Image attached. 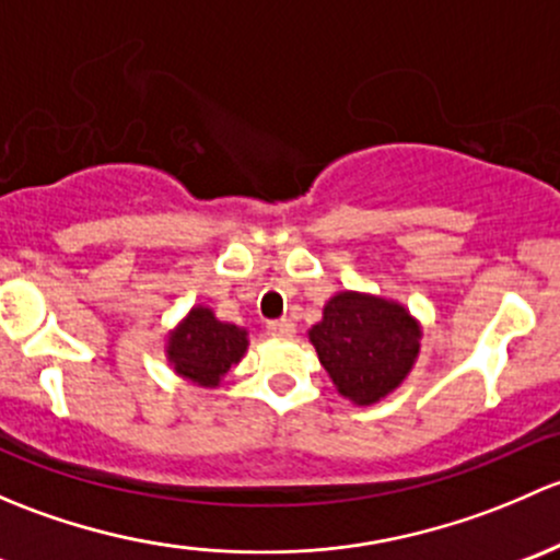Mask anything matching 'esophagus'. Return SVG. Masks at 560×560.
<instances>
[{"label":"esophagus","mask_w":560,"mask_h":560,"mask_svg":"<svg viewBox=\"0 0 560 560\" xmlns=\"http://www.w3.org/2000/svg\"><path fill=\"white\" fill-rule=\"evenodd\" d=\"M267 334L275 339H291L296 334V326L291 320L282 318V320H269L267 323Z\"/></svg>","instance_id":"1"}]
</instances>
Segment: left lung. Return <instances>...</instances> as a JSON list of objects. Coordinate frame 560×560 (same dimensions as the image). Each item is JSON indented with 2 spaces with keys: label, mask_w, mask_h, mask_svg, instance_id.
Here are the masks:
<instances>
[{
  "label": "left lung",
  "mask_w": 560,
  "mask_h": 560,
  "mask_svg": "<svg viewBox=\"0 0 560 560\" xmlns=\"http://www.w3.org/2000/svg\"><path fill=\"white\" fill-rule=\"evenodd\" d=\"M307 337L339 396L369 407L405 383L423 331L399 302L339 291L328 299Z\"/></svg>",
  "instance_id": "left-lung-1"
}]
</instances>
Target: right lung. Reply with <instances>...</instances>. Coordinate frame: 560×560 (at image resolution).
Listing matches in <instances>:
<instances>
[{
    "instance_id": "1",
    "label": "right lung",
    "mask_w": 560,
    "mask_h": 560,
    "mask_svg": "<svg viewBox=\"0 0 560 560\" xmlns=\"http://www.w3.org/2000/svg\"><path fill=\"white\" fill-rule=\"evenodd\" d=\"M247 350V331L234 323L218 320L205 304H196L191 313L177 323L166 339V359L180 377L201 388H215L226 372Z\"/></svg>"
}]
</instances>
